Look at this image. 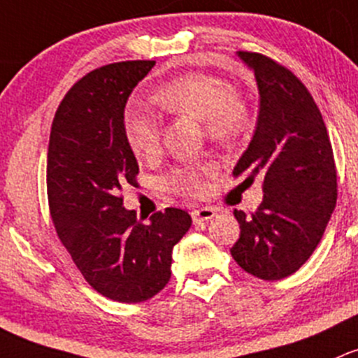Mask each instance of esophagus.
Returning a JSON list of instances; mask_svg holds the SVG:
<instances>
[{"label": "esophagus", "instance_id": "1", "mask_svg": "<svg viewBox=\"0 0 358 358\" xmlns=\"http://www.w3.org/2000/svg\"><path fill=\"white\" fill-rule=\"evenodd\" d=\"M217 215V210L212 208V206H200V208H194L191 212V217H193L194 222H206V220L213 219Z\"/></svg>", "mask_w": 358, "mask_h": 358}]
</instances>
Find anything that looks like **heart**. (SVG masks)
I'll return each mask as SVG.
<instances>
[{
	"label": "heart",
	"mask_w": 358,
	"mask_h": 358,
	"mask_svg": "<svg viewBox=\"0 0 358 358\" xmlns=\"http://www.w3.org/2000/svg\"><path fill=\"white\" fill-rule=\"evenodd\" d=\"M155 103L171 113L201 120L206 136L215 141H227L245 127L248 113L245 103L227 83L206 73H187L165 84L155 93ZM125 139L139 158H148L160 148V125L148 113L132 112L125 119ZM210 165H189L172 171L167 187L180 194L201 191V172Z\"/></svg>",
	"instance_id": "1"
}]
</instances>
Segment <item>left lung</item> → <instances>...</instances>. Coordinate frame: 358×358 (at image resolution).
<instances>
[{"instance_id": "left-lung-1", "label": "left lung", "mask_w": 358, "mask_h": 358, "mask_svg": "<svg viewBox=\"0 0 358 358\" xmlns=\"http://www.w3.org/2000/svg\"><path fill=\"white\" fill-rule=\"evenodd\" d=\"M236 55L255 76L259 117L233 174L260 179L264 200L252 215L234 210L241 231L231 255L248 274L278 281L310 259L336 206L333 146L314 98L288 69Z\"/></svg>"}]
</instances>
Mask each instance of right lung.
<instances>
[{
    "mask_svg": "<svg viewBox=\"0 0 358 358\" xmlns=\"http://www.w3.org/2000/svg\"><path fill=\"white\" fill-rule=\"evenodd\" d=\"M153 65L120 62L83 77L58 106L48 146V201L58 238L91 288L120 303L150 300L165 288L172 248L191 227L180 208L139 222L120 198L139 172L125 139V105Z\"/></svg>",
    "mask_w": 358,
    "mask_h": 358,
    "instance_id": "add662e5",
    "label": "right lung"
}]
</instances>
